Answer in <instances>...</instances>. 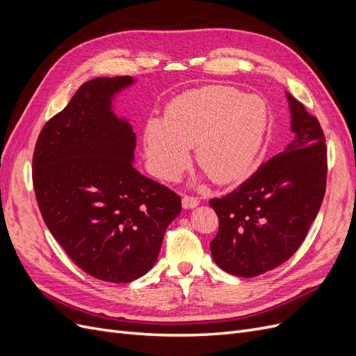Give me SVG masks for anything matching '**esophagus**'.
<instances>
[{"label": "esophagus", "mask_w": 356, "mask_h": 356, "mask_svg": "<svg viewBox=\"0 0 356 356\" xmlns=\"http://www.w3.org/2000/svg\"><path fill=\"white\" fill-rule=\"evenodd\" d=\"M182 203V208L184 209H195L196 207H199V200L195 197H190V196H184L181 200Z\"/></svg>", "instance_id": "34e87169"}]
</instances>
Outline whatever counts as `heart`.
<instances>
[{
	"instance_id": "heart-1",
	"label": "heart",
	"mask_w": 356,
	"mask_h": 356,
	"mask_svg": "<svg viewBox=\"0 0 356 356\" xmlns=\"http://www.w3.org/2000/svg\"><path fill=\"white\" fill-rule=\"evenodd\" d=\"M268 127V108L258 96L227 86H209L179 95L166 118H149L144 152L153 174L177 179L190 163L195 147L197 165L218 184L250 174L260 156Z\"/></svg>"
}]
</instances>
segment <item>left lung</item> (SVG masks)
I'll return each instance as SVG.
<instances>
[{"label":"left lung","instance_id":"8db88e82","mask_svg":"<svg viewBox=\"0 0 356 356\" xmlns=\"http://www.w3.org/2000/svg\"><path fill=\"white\" fill-rule=\"evenodd\" d=\"M293 139L211 208L220 229L211 242L215 264L241 277L285 263L306 239L327 184V147L318 118L288 92Z\"/></svg>","mask_w":356,"mask_h":356}]
</instances>
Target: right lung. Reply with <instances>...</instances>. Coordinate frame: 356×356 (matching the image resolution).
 I'll list each match as a JSON object with an SVG mask.
<instances>
[{
  "instance_id": "right-lung-1",
  "label": "right lung",
  "mask_w": 356,
  "mask_h": 356,
  "mask_svg": "<svg viewBox=\"0 0 356 356\" xmlns=\"http://www.w3.org/2000/svg\"><path fill=\"white\" fill-rule=\"evenodd\" d=\"M135 83H84L42 127L32 159L37 202L53 238L81 270L114 284L152 270L181 212L179 196L135 169L136 135L114 113L115 96Z\"/></svg>"
}]
</instances>
